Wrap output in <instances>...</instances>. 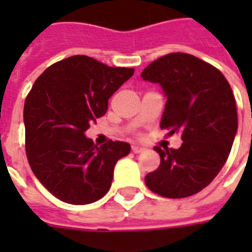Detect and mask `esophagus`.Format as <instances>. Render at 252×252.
<instances>
[{
  "mask_svg": "<svg viewBox=\"0 0 252 252\" xmlns=\"http://www.w3.org/2000/svg\"><path fill=\"white\" fill-rule=\"evenodd\" d=\"M132 151L135 154H140L144 151V148L140 147V146H136V144H133V146H132Z\"/></svg>",
  "mask_w": 252,
  "mask_h": 252,
  "instance_id": "esophagus-1",
  "label": "esophagus"
}]
</instances>
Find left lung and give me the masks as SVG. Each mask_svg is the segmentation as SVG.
Segmentation results:
<instances>
[{"label":"left lung","mask_w":252,"mask_h":252,"mask_svg":"<svg viewBox=\"0 0 252 252\" xmlns=\"http://www.w3.org/2000/svg\"><path fill=\"white\" fill-rule=\"evenodd\" d=\"M144 81L159 83L167 97L160 128L180 133V148L155 147L160 164L146 175L151 191L167 198L189 197L215 180L238 131L232 89L220 70L185 52H171L148 64Z\"/></svg>","instance_id":"left-lung-1"}]
</instances>
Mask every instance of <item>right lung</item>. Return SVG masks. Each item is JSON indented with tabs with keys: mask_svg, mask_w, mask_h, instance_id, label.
Segmentation results:
<instances>
[{
	"mask_svg": "<svg viewBox=\"0 0 252 252\" xmlns=\"http://www.w3.org/2000/svg\"><path fill=\"white\" fill-rule=\"evenodd\" d=\"M86 55L54 63L37 78L24 104L25 151L36 178L63 202L85 205L110 189L126 142L97 147L85 131L108 110V99L133 75Z\"/></svg>",
	"mask_w": 252,
	"mask_h": 252,
	"instance_id": "right-lung-1",
	"label": "right lung"
}]
</instances>
